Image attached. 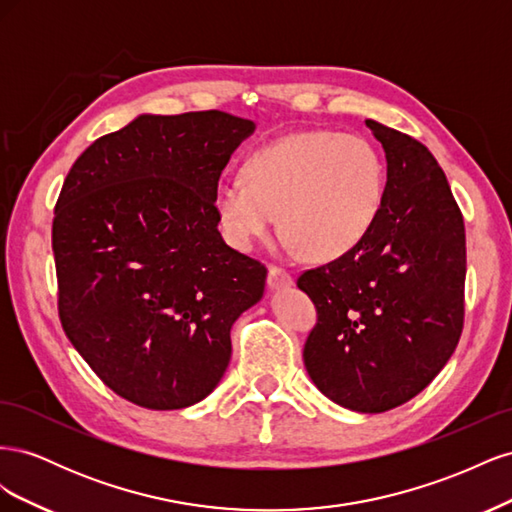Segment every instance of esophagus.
<instances>
[{"instance_id": "esophagus-1", "label": "esophagus", "mask_w": 512, "mask_h": 512, "mask_svg": "<svg viewBox=\"0 0 512 512\" xmlns=\"http://www.w3.org/2000/svg\"><path fill=\"white\" fill-rule=\"evenodd\" d=\"M267 284H269L271 288H275V290L288 288V286L292 284V275H290L286 269H282V267L271 265V267H269V275H267Z\"/></svg>"}]
</instances>
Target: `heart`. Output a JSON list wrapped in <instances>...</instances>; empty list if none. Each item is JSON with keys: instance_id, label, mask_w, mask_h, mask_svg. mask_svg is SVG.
<instances>
[{"instance_id": "obj_1", "label": "heart", "mask_w": 512, "mask_h": 512, "mask_svg": "<svg viewBox=\"0 0 512 512\" xmlns=\"http://www.w3.org/2000/svg\"><path fill=\"white\" fill-rule=\"evenodd\" d=\"M242 179H224L213 205L224 235L241 250L282 232L303 254L331 260L359 245L384 198V166L359 136L297 132L258 147Z\"/></svg>"}]
</instances>
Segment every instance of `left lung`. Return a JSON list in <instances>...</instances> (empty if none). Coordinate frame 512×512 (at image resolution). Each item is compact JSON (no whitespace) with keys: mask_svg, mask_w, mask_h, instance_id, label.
<instances>
[{"mask_svg":"<svg viewBox=\"0 0 512 512\" xmlns=\"http://www.w3.org/2000/svg\"><path fill=\"white\" fill-rule=\"evenodd\" d=\"M386 153L378 218L350 252L307 269L297 286L318 320L303 361L335 404L386 412L440 374L463 331L466 226L431 151L365 119Z\"/></svg>","mask_w":512,"mask_h":512,"instance_id":"left-lung-1","label":"left lung"}]
</instances>
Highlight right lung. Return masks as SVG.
<instances>
[{
  "label": "right lung",
  "mask_w": 512,
  "mask_h": 512,
  "mask_svg": "<svg viewBox=\"0 0 512 512\" xmlns=\"http://www.w3.org/2000/svg\"><path fill=\"white\" fill-rule=\"evenodd\" d=\"M254 121L222 111L141 115L70 168L53 218L59 320L119 397L149 410L205 399L230 329L267 267L228 247L213 194Z\"/></svg>",
  "instance_id": "right-lung-1"
}]
</instances>
